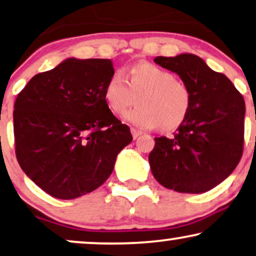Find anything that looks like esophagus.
<instances>
[{
    "instance_id": "esophagus-1",
    "label": "esophagus",
    "mask_w": 256,
    "mask_h": 256,
    "mask_svg": "<svg viewBox=\"0 0 256 256\" xmlns=\"http://www.w3.org/2000/svg\"><path fill=\"white\" fill-rule=\"evenodd\" d=\"M130 132H132V138H134V140H136V138H138V136H140L142 132H140V130H136L135 128H132L130 129Z\"/></svg>"
}]
</instances>
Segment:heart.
<instances>
[{"label":"heart","instance_id":"heart-1","mask_svg":"<svg viewBox=\"0 0 256 256\" xmlns=\"http://www.w3.org/2000/svg\"><path fill=\"white\" fill-rule=\"evenodd\" d=\"M138 101V108L127 112L124 120L141 129L174 130L184 124L192 108V92L184 81L169 70L142 62L129 67L124 78L114 74L104 87L108 110L122 115Z\"/></svg>","mask_w":256,"mask_h":256}]
</instances>
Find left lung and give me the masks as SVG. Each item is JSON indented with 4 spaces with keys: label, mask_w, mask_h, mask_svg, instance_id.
Returning <instances> with one entry per match:
<instances>
[{
    "label": "left lung",
    "mask_w": 256,
    "mask_h": 256,
    "mask_svg": "<svg viewBox=\"0 0 256 256\" xmlns=\"http://www.w3.org/2000/svg\"><path fill=\"white\" fill-rule=\"evenodd\" d=\"M154 62L188 86L192 108L174 138H155L152 172L168 189L204 193L230 176L242 156L244 100L227 76L196 55L158 56Z\"/></svg>",
    "instance_id": "obj_1"
}]
</instances>
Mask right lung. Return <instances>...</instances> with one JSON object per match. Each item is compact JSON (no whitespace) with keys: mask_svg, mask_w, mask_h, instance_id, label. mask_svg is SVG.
I'll return each instance as SVG.
<instances>
[{"mask_svg":"<svg viewBox=\"0 0 256 256\" xmlns=\"http://www.w3.org/2000/svg\"><path fill=\"white\" fill-rule=\"evenodd\" d=\"M112 60L69 58L26 84L14 104L16 158L52 196L72 200L110 176L116 156L132 140L104 101Z\"/></svg>","mask_w":256,"mask_h":256,"instance_id":"add662e5","label":"right lung"}]
</instances>
